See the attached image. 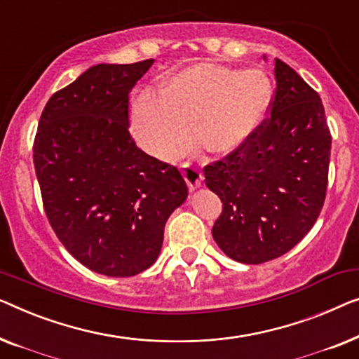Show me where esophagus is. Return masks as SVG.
Masks as SVG:
<instances>
[{
    "instance_id": "34e87169",
    "label": "esophagus",
    "mask_w": 359,
    "mask_h": 359,
    "mask_svg": "<svg viewBox=\"0 0 359 359\" xmlns=\"http://www.w3.org/2000/svg\"><path fill=\"white\" fill-rule=\"evenodd\" d=\"M182 172H184V177H185V180H187V184H189V189H190V190L198 189V187L201 185V180H203V175H201L200 169L196 168L195 164L184 163V164H182Z\"/></svg>"
}]
</instances>
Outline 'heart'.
Listing matches in <instances>:
<instances>
[{
  "mask_svg": "<svg viewBox=\"0 0 359 359\" xmlns=\"http://www.w3.org/2000/svg\"><path fill=\"white\" fill-rule=\"evenodd\" d=\"M271 104V83L260 69L198 63L165 81L161 93L143 89L131 105L138 143L158 158H172L194 133L213 153L244 144L264 122Z\"/></svg>",
  "mask_w": 359,
  "mask_h": 359,
  "instance_id": "b5f03b06",
  "label": "heart"
}]
</instances>
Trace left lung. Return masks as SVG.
I'll list each match as a JSON object with an SVG mask.
<instances>
[{
  "label": "left lung",
  "instance_id": "1",
  "mask_svg": "<svg viewBox=\"0 0 359 359\" xmlns=\"http://www.w3.org/2000/svg\"><path fill=\"white\" fill-rule=\"evenodd\" d=\"M276 89L255 133L205 165V184L223 201L213 226L219 249L241 264H264L291 250L325 201L332 136L319 94L275 60Z\"/></svg>",
  "mask_w": 359,
  "mask_h": 359
}]
</instances>
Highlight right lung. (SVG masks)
<instances>
[{
  "label": "right lung",
  "mask_w": 359,
  "mask_h": 359,
  "mask_svg": "<svg viewBox=\"0 0 359 359\" xmlns=\"http://www.w3.org/2000/svg\"><path fill=\"white\" fill-rule=\"evenodd\" d=\"M153 63L90 67L48 99L34 140L50 226L74 259L100 275L149 269L165 221L189 195L179 169L141 151L128 131V94Z\"/></svg>",
  "instance_id": "obj_1"
}]
</instances>
